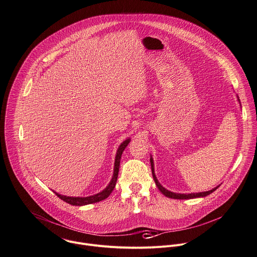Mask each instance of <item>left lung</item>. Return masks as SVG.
I'll return each mask as SVG.
<instances>
[{
    "mask_svg": "<svg viewBox=\"0 0 257 257\" xmlns=\"http://www.w3.org/2000/svg\"><path fill=\"white\" fill-rule=\"evenodd\" d=\"M237 99H238V101H239V103H240V100H239V98H238V96H237ZM150 163H151V172H152V177H153V180H154V182H155V185H156V187L158 188V190L165 196V197H167V198H170V199H178V200H188V199H196V198H204V197H206V196H208V195H210V194H212L213 192H215L219 187H220V185L219 186H217L216 188H214V189H212V190H210V191H207V192H202V193H192V194H179V193H174V192H170V191H168V190H166L165 188H163L160 184H159V182H158V180L156 179V176H155V173H154V162H153V158H152V156L150 155Z\"/></svg>",
    "mask_w": 257,
    "mask_h": 257,
    "instance_id": "8db88e82",
    "label": "left lung"
}]
</instances>
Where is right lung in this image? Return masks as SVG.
Listing matches in <instances>:
<instances>
[{"mask_svg": "<svg viewBox=\"0 0 257 257\" xmlns=\"http://www.w3.org/2000/svg\"><path fill=\"white\" fill-rule=\"evenodd\" d=\"M130 138L126 139L125 141H123L118 150H117V153H116V157H115V163H114V173H113V177H112V180L111 182L109 183V185L100 193L96 194V195H93V196H90V197H66V196H63V195H59L58 193L54 192V194L59 198L61 199L62 201H64L65 203L69 204V205H72V206H84V205H89V204H94V203H98V202H101L105 199H107L111 193L113 192L115 186H116V183H117V178H118V173H119V167H120V160H121V156H122V153L124 151V149L127 147V145L129 144L130 142Z\"/></svg>", "mask_w": 257, "mask_h": 257, "instance_id": "add662e5", "label": "right lung"}]
</instances>
